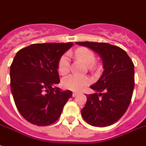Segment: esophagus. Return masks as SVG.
<instances>
[{
	"instance_id": "34e87169",
	"label": "esophagus",
	"mask_w": 146,
	"mask_h": 146,
	"mask_svg": "<svg viewBox=\"0 0 146 146\" xmlns=\"http://www.w3.org/2000/svg\"><path fill=\"white\" fill-rule=\"evenodd\" d=\"M78 95V93L77 92H73V97H76V96Z\"/></svg>"
}]
</instances>
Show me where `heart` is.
<instances>
[{
    "instance_id": "heart-1",
    "label": "heart",
    "mask_w": 146,
    "mask_h": 146,
    "mask_svg": "<svg viewBox=\"0 0 146 146\" xmlns=\"http://www.w3.org/2000/svg\"><path fill=\"white\" fill-rule=\"evenodd\" d=\"M73 55L76 57L83 60L89 66L90 70H93L96 61V55L93 51L86 47L76 49ZM70 70V60L67 54H63L58 63V71L61 74H66ZM91 83V79L87 76L71 74L66 76L63 80V86L67 90L74 91H80Z\"/></svg>"
}]
</instances>
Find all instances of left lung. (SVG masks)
<instances>
[{
    "label": "left lung",
    "mask_w": 146,
    "mask_h": 146,
    "mask_svg": "<svg viewBox=\"0 0 146 146\" xmlns=\"http://www.w3.org/2000/svg\"><path fill=\"white\" fill-rule=\"evenodd\" d=\"M87 46L103 60V75L90 88L99 93L86 95L81 110L83 119L96 127L116 122L125 114L132 100L135 86L134 64L124 50L107 43L76 42Z\"/></svg>",
    "instance_id": "8db88e82"
}]
</instances>
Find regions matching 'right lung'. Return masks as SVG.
I'll use <instances>...</instances> for the list:
<instances>
[{"label":"right lung","mask_w":146,"mask_h":146,"mask_svg":"<svg viewBox=\"0 0 146 146\" xmlns=\"http://www.w3.org/2000/svg\"><path fill=\"white\" fill-rule=\"evenodd\" d=\"M73 43H34L17 53L11 65V89L19 113L39 126L53 124L73 93L61 91L58 63Z\"/></svg>","instance_id":"right-lung-1"}]
</instances>
